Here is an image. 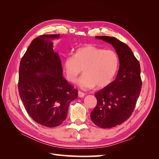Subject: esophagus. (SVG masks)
<instances>
[{
  "label": "esophagus",
  "mask_w": 159,
  "mask_h": 159,
  "mask_svg": "<svg viewBox=\"0 0 159 159\" xmlns=\"http://www.w3.org/2000/svg\"><path fill=\"white\" fill-rule=\"evenodd\" d=\"M84 95H85V93H83V92H81V91H78V97L79 98H84Z\"/></svg>",
  "instance_id": "obj_1"
}]
</instances>
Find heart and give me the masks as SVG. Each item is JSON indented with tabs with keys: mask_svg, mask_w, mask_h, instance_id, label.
Listing matches in <instances>:
<instances>
[{
	"mask_svg": "<svg viewBox=\"0 0 159 159\" xmlns=\"http://www.w3.org/2000/svg\"><path fill=\"white\" fill-rule=\"evenodd\" d=\"M66 78L71 83L76 81L83 70L84 74L78 81L81 88L98 89L107 87L114 80L119 66L117 54L94 46H85L77 49L64 61Z\"/></svg>",
	"mask_w": 159,
	"mask_h": 159,
	"instance_id": "1",
	"label": "heart"
}]
</instances>
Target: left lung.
Masks as SVG:
<instances>
[{
    "label": "left lung",
    "mask_w": 159,
    "mask_h": 159,
    "mask_svg": "<svg viewBox=\"0 0 159 159\" xmlns=\"http://www.w3.org/2000/svg\"><path fill=\"white\" fill-rule=\"evenodd\" d=\"M111 44L119 59L116 78L107 87L95 93L98 103L91 112V119L101 128L121 125L131 116L141 93V68L131 48L111 36H95Z\"/></svg>",
    "instance_id": "left-lung-1"
}]
</instances>
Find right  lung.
<instances>
[{
  "instance_id": "1",
  "label": "right lung",
  "mask_w": 159,
  "mask_h": 159,
  "mask_svg": "<svg viewBox=\"0 0 159 159\" xmlns=\"http://www.w3.org/2000/svg\"><path fill=\"white\" fill-rule=\"evenodd\" d=\"M60 34L42 35L34 39L19 67L18 91L28 115L48 127L61 125L69 105L78 98V90L63 77L58 54L53 40Z\"/></svg>"
}]
</instances>
